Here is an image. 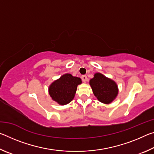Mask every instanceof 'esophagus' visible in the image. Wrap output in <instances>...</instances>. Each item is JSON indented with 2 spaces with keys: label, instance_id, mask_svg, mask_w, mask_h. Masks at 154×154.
I'll use <instances>...</instances> for the list:
<instances>
[{
  "label": "esophagus",
  "instance_id": "obj_1",
  "mask_svg": "<svg viewBox=\"0 0 154 154\" xmlns=\"http://www.w3.org/2000/svg\"><path fill=\"white\" fill-rule=\"evenodd\" d=\"M82 79L83 82H87V76L86 75H82Z\"/></svg>",
  "mask_w": 154,
  "mask_h": 154
}]
</instances>
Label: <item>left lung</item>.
<instances>
[{
	"label": "left lung",
	"mask_w": 154,
	"mask_h": 154,
	"mask_svg": "<svg viewBox=\"0 0 154 154\" xmlns=\"http://www.w3.org/2000/svg\"><path fill=\"white\" fill-rule=\"evenodd\" d=\"M90 85L94 94L103 103H111L118 96L117 83L100 72L94 74V76L90 81Z\"/></svg>",
	"instance_id": "1"
}]
</instances>
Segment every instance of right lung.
<instances>
[{"label":"right lung","mask_w":154,"mask_h":154,"mask_svg":"<svg viewBox=\"0 0 154 154\" xmlns=\"http://www.w3.org/2000/svg\"><path fill=\"white\" fill-rule=\"evenodd\" d=\"M82 83L79 77L71 74H64L51 83L49 94L52 100L60 105H65L72 100L76 93L77 85Z\"/></svg>","instance_id":"1"}]
</instances>
